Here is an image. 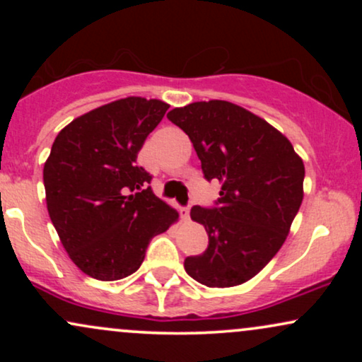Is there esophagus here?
<instances>
[{
  "instance_id": "esophagus-1",
  "label": "esophagus",
  "mask_w": 362,
  "mask_h": 362,
  "mask_svg": "<svg viewBox=\"0 0 362 362\" xmlns=\"http://www.w3.org/2000/svg\"><path fill=\"white\" fill-rule=\"evenodd\" d=\"M180 216H182V219H184V221H187V219L190 218V209H189V207H182Z\"/></svg>"
}]
</instances>
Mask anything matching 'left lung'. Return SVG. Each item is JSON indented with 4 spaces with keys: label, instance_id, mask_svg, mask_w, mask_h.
<instances>
[{
    "label": "left lung",
    "instance_id": "obj_1",
    "mask_svg": "<svg viewBox=\"0 0 362 362\" xmlns=\"http://www.w3.org/2000/svg\"><path fill=\"white\" fill-rule=\"evenodd\" d=\"M167 117L192 141L206 180L221 182L213 207L190 209L209 245L187 257L185 272L207 288L243 284L289 233L303 201V160L277 129L231 102H195Z\"/></svg>",
    "mask_w": 362,
    "mask_h": 362
}]
</instances>
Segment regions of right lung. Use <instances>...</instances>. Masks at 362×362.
Returning a JSON list of instances; mask_svg holds the SVG:
<instances>
[{"instance_id": "1", "label": "right lung", "mask_w": 362, "mask_h": 362, "mask_svg": "<svg viewBox=\"0 0 362 362\" xmlns=\"http://www.w3.org/2000/svg\"><path fill=\"white\" fill-rule=\"evenodd\" d=\"M168 103L129 97L74 119L44 165L45 201L62 247L86 276L119 281L143 264L153 236L178 214L136 165Z\"/></svg>"}]
</instances>
